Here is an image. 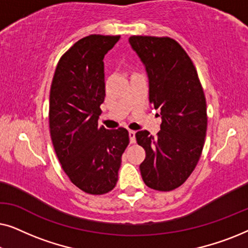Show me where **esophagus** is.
<instances>
[{
	"label": "esophagus",
	"mask_w": 248,
	"mask_h": 248,
	"mask_svg": "<svg viewBox=\"0 0 248 248\" xmlns=\"http://www.w3.org/2000/svg\"><path fill=\"white\" fill-rule=\"evenodd\" d=\"M128 137H130L131 143H135V131H128Z\"/></svg>",
	"instance_id": "esophagus-1"
}]
</instances>
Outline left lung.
<instances>
[{"mask_svg":"<svg viewBox=\"0 0 248 248\" xmlns=\"http://www.w3.org/2000/svg\"><path fill=\"white\" fill-rule=\"evenodd\" d=\"M128 42L144 64L149 101L161 116L157 137L145 130L135 134L145 150L142 179L152 189L172 191L189 177L201 157L208 126L204 93L194 64L176 40L132 36Z\"/></svg>","mask_w":248,"mask_h":248,"instance_id":"left-lung-1","label":"left lung"}]
</instances>
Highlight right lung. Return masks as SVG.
I'll use <instances>...</instances> for the list:
<instances>
[{
	"instance_id": "1",
	"label": "right lung",
	"mask_w": 248,
	"mask_h": 248,
	"mask_svg": "<svg viewBox=\"0 0 248 248\" xmlns=\"http://www.w3.org/2000/svg\"><path fill=\"white\" fill-rule=\"evenodd\" d=\"M121 36L90 35L78 40L57 63L49 93V131L70 181L93 195L116 185L126 128L98 125L105 99L104 57Z\"/></svg>"
}]
</instances>
